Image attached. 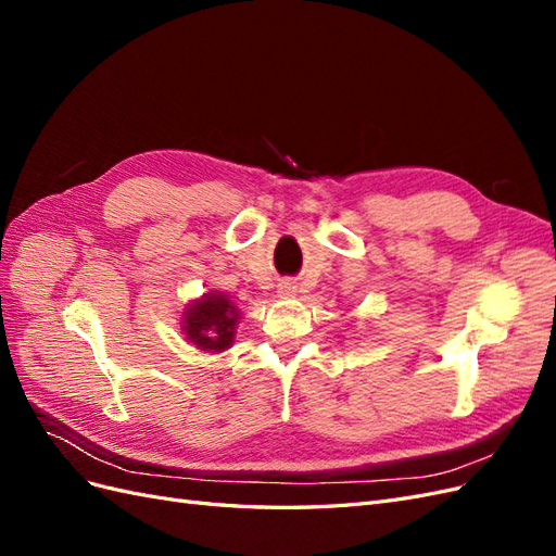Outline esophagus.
I'll use <instances>...</instances> for the list:
<instances>
[{
    "label": "esophagus",
    "instance_id": "1",
    "mask_svg": "<svg viewBox=\"0 0 556 556\" xmlns=\"http://www.w3.org/2000/svg\"><path fill=\"white\" fill-rule=\"evenodd\" d=\"M294 282H290V280H285V282H280V288H278V292H280V296H292L294 294Z\"/></svg>",
    "mask_w": 556,
    "mask_h": 556
}]
</instances>
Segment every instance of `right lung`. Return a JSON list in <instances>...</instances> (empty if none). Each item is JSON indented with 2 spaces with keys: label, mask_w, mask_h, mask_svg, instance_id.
<instances>
[{
  "label": "right lung",
  "mask_w": 556,
  "mask_h": 556,
  "mask_svg": "<svg viewBox=\"0 0 556 556\" xmlns=\"http://www.w3.org/2000/svg\"><path fill=\"white\" fill-rule=\"evenodd\" d=\"M239 308L223 292H206L201 299L188 304L182 313V331L197 350L223 352L231 348L239 325Z\"/></svg>",
  "instance_id": "1"
}]
</instances>
